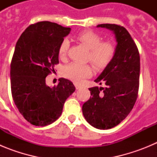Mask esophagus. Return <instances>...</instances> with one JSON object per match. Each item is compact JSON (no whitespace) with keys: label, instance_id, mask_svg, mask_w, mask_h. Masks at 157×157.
I'll list each match as a JSON object with an SVG mask.
<instances>
[{"label":"esophagus","instance_id":"34e87169","mask_svg":"<svg viewBox=\"0 0 157 157\" xmlns=\"http://www.w3.org/2000/svg\"><path fill=\"white\" fill-rule=\"evenodd\" d=\"M75 88H76V90H79V89H81L82 88V86L80 85H78V84H75Z\"/></svg>","mask_w":157,"mask_h":157}]
</instances>
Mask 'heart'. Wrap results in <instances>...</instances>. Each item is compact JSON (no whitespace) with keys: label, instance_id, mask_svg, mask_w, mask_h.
Masks as SVG:
<instances>
[{"label":"heart","instance_id":"heart-1","mask_svg":"<svg viewBox=\"0 0 157 157\" xmlns=\"http://www.w3.org/2000/svg\"><path fill=\"white\" fill-rule=\"evenodd\" d=\"M75 37L90 49L88 60L92 63L96 69L102 70L105 68L114 58L116 51L115 44L109 41H102V37L98 33L92 30H84L76 34ZM69 45V41L67 38L60 43L58 54L61 59H66ZM63 75L71 81L78 83L92 75V67L89 64L74 62L65 67Z\"/></svg>","mask_w":157,"mask_h":157}]
</instances>
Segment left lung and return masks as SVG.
Masks as SVG:
<instances>
[{"instance_id":"8db88e82","label":"left lung","mask_w":157,"mask_h":157,"mask_svg":"<svg viewBox=\"0 0 157 157\" xmlns=\"http://www.w3.org/2000/svg\"><path fill=\"white\" fill-rule=\"evenodd\" d=\"M112 30L117 41L112 62L94 81L106 86L90 88V98L83 104L82 113L91 126L107 130L117 126L129 115L138 98L140 56L127 29L116 24H99Z\"/></svg>"}]
</instances>
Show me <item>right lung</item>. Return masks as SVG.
Instances as JSON below:
<instances>
[{"label": "right lung", "mask_w": 157, "mask_h": 157, "mask_svg": "<svg viewBox=\"0 0 157 157\" xmlns=\"http://www.w3.org/2000/svg\"><path fill=\"white\" fill-rule=\"evenodd\" d=\"M70 31V27L56 23L38 22L30 25L16 42L10 70L12 98L25 120L34 126L56 121L67 98L75 90L63 78L53 87L45 83L46 76L55 72L59 45Z\"/></svg>", "instance_id": "right-lung-1"}]
</instances>
